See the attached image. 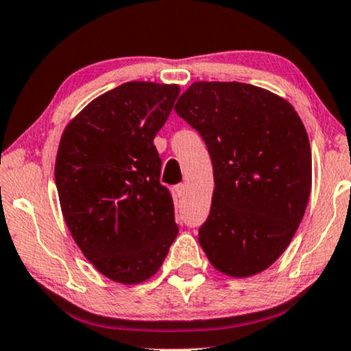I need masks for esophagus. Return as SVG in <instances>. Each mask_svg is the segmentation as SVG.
<instances>
[{
    "mask_svg": "<svg viewBox=\"0 0 351 351\" xmlns=\"http://www.w3.org/2000/svg\"><path fill=\"white\" fill-rule=\"evenodd\" d=\"M175 191H176V196L183 197L184 193H186V186H184V184H176Z\"/></svg>",
    "mask_w": 351,
    "mask_h": 351,
    "instance_id": "1",
    "label": "esophagus"
}]
</instances>
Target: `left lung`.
Listing matches in <instances>:
<instances>
[{
	"label": "left lung",
	"mask_w": 351,
	"mask_h": 351,
	"mask_svg": "<svg viewBox=\"0 0 351 351\" xmlns=\"http://www.w3.org/2000/svg\"><path fill=\"white\" fill-rule=\"evenodd\" d=\"M175 111L201 134L214 194L199 243L227 276L258 274L282 255L306 213L311 143L281 96L239 82H196Z\"/></svg>",
	"instance_id": "left-lung-1"
}]
</instances>
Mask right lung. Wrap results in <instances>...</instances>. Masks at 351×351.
<instances>
[{"mask_svg": "<svg viewBox=\"0 0 351 351\" xmlns=\"http://www.w3.org/2000/svg\"><path fill=\"white\" fill-rule=\"evenodd\" d=\"M178 95V84H121L78 112L58 143L55 184L66 227L93 267L122 285L154 276L178 235L154 145Z\"/></svg>", "mask_w": 351, "mask_h": 351, "instance_id": "1", "label": "right lung"}]
</instances>
